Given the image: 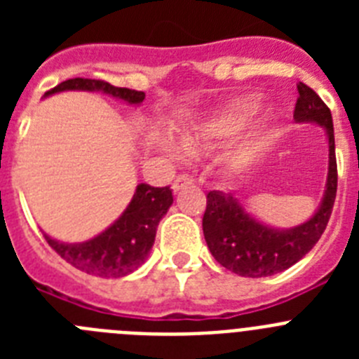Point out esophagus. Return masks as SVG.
Listing matches in <instances>:
<instances>
[{
	"mask_svg": "<svg viewBox=\"0 0 359 359\" xmlns=\"http://www.w3.org/2000/svg\"><path fill=\"white\" fill-rule=\"evenodd\" d=\"M192 183H194V180H192V177L187 176V174H182V176H177L176 180H174L172 189H174V192H177V190L185 189V187L192 185Z\"/></svg>",
	"mask_w": 359,
	"mask_h": 359,
	"instance_id": "esophagus-1",
	"label": "esophagus"
}]
</instances>
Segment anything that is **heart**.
Instances as JSON below:
<instances>
[{
  "label": "heart",
  "mask_w": 359,
  "mask_h": 359,
  "mask_svg": "<svg viewBox=\"0 0 359 359\" xmlns=\"http://www.w3.org/2000/svg\"><path fill=\"white\" fill-rule=\"evenodd\" d=\"M261 100L255 97L244 98L239 100L233 106L226 107L224 111L214 115L212 118H208L207 122H203L198 129H194V133H190L183 138V147L189 152H198L201 149H210L214 147L217 142L224 140L228 136L236 135L241 128L244 126V122L248 118H252L257 111L261 109ZM172 152H177V149H174V145H167ZM253 152H246L244 156H241L243 163H250L253 161Z\"/></svg>",
  "instance_id": "1"
}]
</instances>
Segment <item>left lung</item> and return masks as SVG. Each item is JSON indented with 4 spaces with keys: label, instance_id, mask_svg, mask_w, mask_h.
Here are the masks:
<instances>
[{
    "label": "left lung",
    "instance_id": "obj_1",
    "mask_svg": "<svg viewBox=\"0 0 359 359\" xmlns=\"http://www.w3.org/2000/svg\"><path fill=\"white\" fill-rule=\"evenodd\" d=\"M294 120L315 122L325 128L329 138V172L325 194L316 214L304 224L277 230L250 217L231 194L210 190L203 215V233L215 261L241 277H269L291 268L313 250L331 217L338 187L334 128L331 109L304 82H298Z\"/></svg>",
    "mask_w": 359,
    "mask_h": 359
}]
</instances>
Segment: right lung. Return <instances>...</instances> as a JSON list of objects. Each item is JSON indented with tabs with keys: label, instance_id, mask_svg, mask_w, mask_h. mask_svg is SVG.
Listing matches in <instances>:
<instances>
[{
	"label": "right lung",
	"instance_id": "obj_1",
	"mask_svg": "<svg viewBox=\"0 0 359 359\" xmlns=\"http://www.w3.org/2000/svg\"><path fill=\"white\" fill-rule=\"evenodd\" d=\"M66 90L104 91L111 97L122 98L129 104L144 102V91L116 88L106 81L95 79H68L57 84L46 95ZM172 205V190L169 187H151L140 183L136 187L129 207L106 231L81 244H66L44 233L46 243L73 268L95 277L120 278L140 268L149 257L158 223Z\"/></svg>",
	"mask_w": 359,
	"mask_h": 359
}]
</instances>
